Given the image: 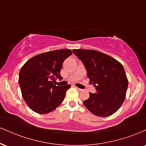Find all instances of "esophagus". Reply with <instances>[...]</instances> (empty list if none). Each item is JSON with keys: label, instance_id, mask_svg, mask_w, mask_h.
Returning <instances> with one entry per match:
<instances>
[{"label": "esophagus", "instance_id": "obj_1", "mask_svg": "<svg viewBox=\"0 0 146 146\" xmlns=\"http://www.w3.org/2000/svg\"><path fill=\"white\" fill-rule=\"evenodd\" d=\"M74 87L75 88H76L77 90H78V91H82V89H81V88H78V87H77V86H74Z\"/></svg>", "mask_w": 146, "mask_h": 146}]
</instances>
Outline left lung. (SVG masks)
Segmentation results:
<instances>
[{
    "instance_id": "8db88e82",
    "label": "left lung",
    "mask_w": 146,
    "mask_h": 146,
    "mask_svg": "<svg viewBox=\"0 0 146 146\" xmlns=\"http://www.w3.org/2000/svg\"><path fill=\"white\" fill-rule=\"evenodd\" d=\"M82 60L87 76L97 92L89 93L84 105L98 117H108L116 113L124 102L128 80L121 63L113 57L95 50L73 49Z\"/></svg>"
}]
</instances>
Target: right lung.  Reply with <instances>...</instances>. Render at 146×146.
<instances>
[{
    "label": "right lung",
    "mask_w": 146,
    "mask_h": 146,
    "mask_svg": "<svg viewBox=\"0 0 146 146\" xmlns=\"http://www.w3.org/2000/svg\"><path fill=\"white\" fill-rule=\"evenodd\" d=\"M72 54L70 49H60L32 57L22 66L19 82L22 96L29 108L39 114L54 110L63 102L71 85L56 86L62 64Z\"/></svg>",
    "instance_id": "obj_1"
}]
</instances>
